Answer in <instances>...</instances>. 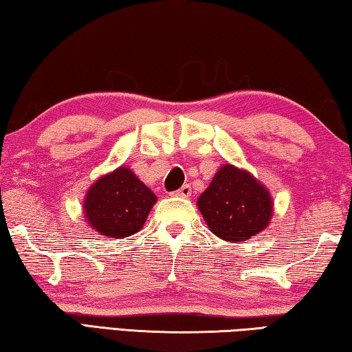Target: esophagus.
Segmentation results:
<instances>
[{"label":"esophagus","mask_w":352,"mask_h":352,"mask_svg":"<svg viewBox=\"0 0 352 352\" xmlns=\"http://www.w3.org/2000/svg\"><path fill=\"white\" fill-rule=\"evenodd\" d=\"M190 194H192V189H190L189 184H183L177 192H174V195H177V197H189Z\"/></svg>","instance_id":"obj_1"}]
</instances>
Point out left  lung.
Here are the masks:
<instances>
[{
    "mask_svg": "<svg viewBox=\"0 0 352 352\" xmlns=\"http://www.w3.org/2000/svg\"><path fill=\"white\" fill-rule=\"evenodd\" d=\"M208 228L222 241H247L269 226L273 216L270 190L252 172L220 166L197 200Z\"/></svg>",
    "mask_w": 352,
    "mask_h": 352,
    "instance_id": "1",
    "label": "left lung"
}]
</instances>
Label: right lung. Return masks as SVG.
I'll list each match as a JSON object with an SVG mask.
<instances>
[{"label": "right lung", "instance_id": "obj_1", "mask_svg": "<svg viewBox=\"0 0 352 352\" xmlns=\"http://www.w3.org/2000/svg\"><path fill=\"white\" fill-rule=\"evenodd\" d=\"M157 195L127 166L99 177L83 199L88 226L107 239H122L142 228Z\"/></svg>", "mask_w": 352, "mask_h": 352}]
</instances>
